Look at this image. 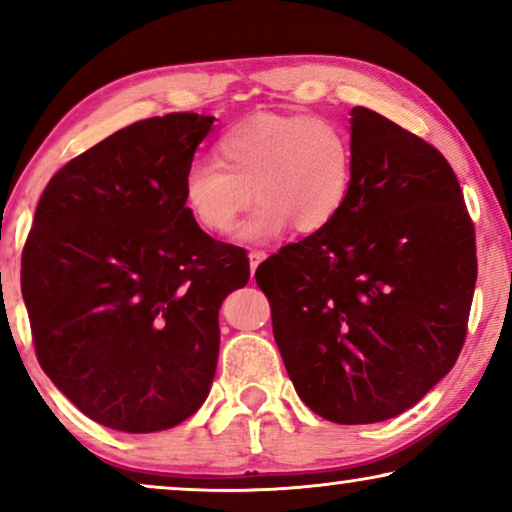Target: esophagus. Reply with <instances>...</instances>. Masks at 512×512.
Masks as SVG:
<instances>
[{
	"label": "esophagus",
	"mask_w": 512,
	"mask_h": 512,
	"mask_svg": "<svg viewBox=\"0 0 512 512\" xmlns=\"http://www.w3.org/2000/svg\"><path fill=\"white\" fill-rule=\"evenodd\" d=\"M265 256H268V254H265L263 249H251V251H249V265H251V275H254L258 265H261V263L265 261Z\"/></svg>",
	"instance_id": "obj_1"
}]
</instances>
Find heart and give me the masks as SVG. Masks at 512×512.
<instances>
[{"label":"heart","mask_w":512,"mask_h":512,"mask_svg":"<svg viewBox=\"0 0 512 512\" xmlns=\"http://www.w3.org/2000/svg\"><path fill=\"white\" fill-rule=\"evenodd\" d=\"M219 163H193L184 174V205L200 228L233 230L251 202L258 205L237 228L258 242L293 226L310 235L345 207L354 181V144L345 128L324 116L256 114L216 142Z\"/></svg>","instance_id":"obj_1"}]
</instances>
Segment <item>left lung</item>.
Masks as SVG:
<instances>
[{
    "label": "left lung",
    "instance_id": "8db88e82",
    "mask_svg": "<svg viewBox=\"0 0 512 512\" xmlns=\"http://www.w3.org/2000/svg\"><path fill=\"white\" fill-rule=\"evenodd\" d=\"M354 181L340 214L263 261L272 333L298 396L335 424L422 401L459 359L478 258L459 179L436 146L352 109Z\"/></svg>",
    "mask_w": 512,
    "mask_h": 512
}]
</instances>
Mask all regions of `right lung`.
<instances>
[{"label":"right lung","instance_id":"right-lung-1","mask_svg":"<svg viewBox=\"0 0 512 512\" xmlns=\"http://www.w3.org/2000/svg\"><path fill=\"white\" fill-rule=\"evenodd\" d=\"M214 116L114 132L48 181L20 261L39 366L97 424L177 426L205 403L219 307L249 282L247 251L209 237L184 174Z\"/></svg>","mask_w":512,"mask_h":512}]
</instances>
